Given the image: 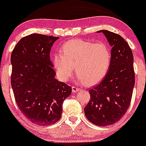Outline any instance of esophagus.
<instances>
[{
    "label": "esophagus",
    "instance_id": "obj_1",
    "mask_svg": "<svg viewBox=\"0 0 146 146\" xmlns=\"http://www.w3.org/2000/svg\"><path fill=\"white\" fill-rule=\"evenodd\" d=\"M80 90V88H77V87H76V86H73V87H72V90H73V92H78V91H79V90Z\"/></svg>",
    "mask_w": 146,
    "mask_h": 146
}]
</instances>
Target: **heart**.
<instances>
[{
	"mask_svg": "<svg viewBox=\"0 0 146 146\" xmlns=\"http://www.w3.org/2000/svg\"><path fill=\"white\" fill-rule=\"evenodd\" d=\"M111 61V53L105 43H93L83 39L65 42L61 52L53 56V63L60 80L67 81L76 66L78 79L88 85L98 83L106 76Z\"/></svg>",
	"mask_w": 146,
	"mask_h": 146,
	"instance_id": "obj_1",
	"label": "heart"
}]
</instances>
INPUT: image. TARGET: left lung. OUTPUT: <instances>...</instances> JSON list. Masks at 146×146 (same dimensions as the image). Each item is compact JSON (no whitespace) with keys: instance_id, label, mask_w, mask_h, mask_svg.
Wrapping results in <instances>:
<instances>
[{"instance_id":"left-lung-1","label":"left lung","mask_w":146,"mask_h":146,"mask_svg":"<svg viewBox=\"0 0 146 146\" xmlns=\"http://www.w3.org/2000/svg\"><path fill=\"white\" fill-rule=\"evenodd\" d=\"M98 32H102L112 46L111 61L103 80L89 90L90 100L84 111L91 123L106 126L120 120L130 105L135 85L133 56L118 34L108 30Z\"/></svg>"}]
</instances>
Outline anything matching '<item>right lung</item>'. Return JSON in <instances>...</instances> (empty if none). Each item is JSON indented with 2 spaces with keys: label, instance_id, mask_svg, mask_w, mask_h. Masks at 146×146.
<instances>
[{
  "label": "right lung",
  "instance_id": "1",
  "mask_svg": "<svg viewBox=\"0 0 146 146\" xmlns=\"http://www.w3.org/2000/svg\"><path fill=\"white\" fill-rule=\"evenodd\" d=\"M59 37L32 34L22 38L12 52L11 85L21 112L32 123H55L72 88L55 79L50 50Z\"/></svg>",
  "mask_w": 146,
  "mask_h": 146
}]
</instances>
